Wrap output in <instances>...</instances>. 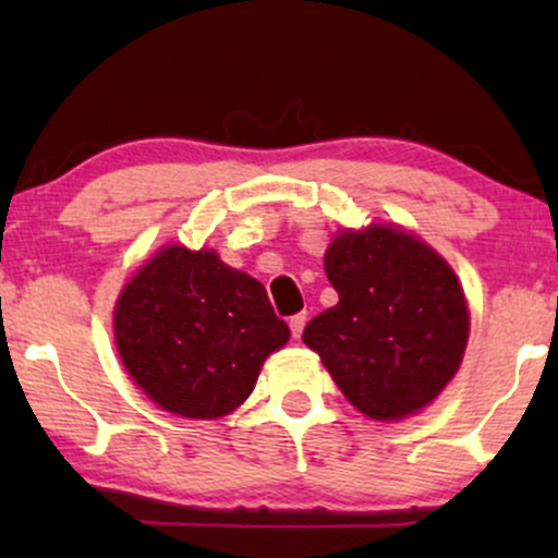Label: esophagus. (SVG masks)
I'll use <instances>...</instances> for the list:
<instances>
[{
    "instance_id": "esophagus-1",
    "label": "esophagus",
    "mask_w": 558,
    "mask_h": 558,
    "mask_svg": "<svg viewBox=\"0 0 558 558\" xmlns=\"http://www.w3.org/2000/svg\"><path fill=\"white\" fill-rule=\"evenodd\" d=\"M304 325H306L304 312H299V315H293L291 319H288V328H291V336L293 338H299L301 332H304Z\"/></svg>"
}]
</instances>
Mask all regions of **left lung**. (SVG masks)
I'll use <instances>...</instances> for the list:
<instances>
[{
	"mask_svg": "<svg viewBox=\"0 0 558 558\" xmlns=\"http://www.w3.org/2000/svg\"><path fill=\"white\" fill-rule=\"evenodd\" d=\"M338 304L304 328L336 386L373 420L427 407L462 364L470 312L457 275L403 230L338 235L325 254Z\"/></svg>",
	"mask_w": 558,
	"mask_h": 558,
	"instance_id": "1",
	"label": "left lung"
}]
</instances>
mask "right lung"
<instances>
[{"mask_svg":"<svg viewBox=\"0 0 558 558\" xmlns=\"http://www.w3.org/2000/svg\"><path fill=\"white\" fill-rule=\"evenodd\" d=\"M265 286L215 252L168 246L120 293L114 341L151 401L213 420L252 393L259 367L288 341Z\"/></svg>","mask_w":558,"mask_h":558,"instance_id":"obj_1","label":"right lung"}]
</instances>
